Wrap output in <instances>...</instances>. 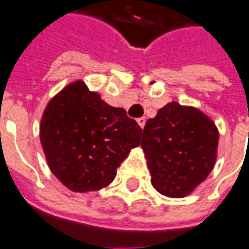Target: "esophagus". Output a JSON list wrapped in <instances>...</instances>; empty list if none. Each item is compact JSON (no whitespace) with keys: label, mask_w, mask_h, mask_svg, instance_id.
Instances as JSON below:
<instances>
[{"label":"esophagus","mask_w":249,"mask_h":249,"mask_svg":"<svg viewBox=\"0 0 249 249\" xmlns=\"http://www.w3.org/2000/svg\"><path fill=\"white\" fill-rule=\"evenodd\" d=\"M137 123H139V126H140L142 129H144V126H145V119L144 118L137 119Z\"/></svg>","instance_id":"esophagus-1"}]
</instances>
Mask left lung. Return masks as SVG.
<instances>
[{"label":"left lung","mask_w":249,"mask_h":249,"mask_svg":"<svg viewBox=\"0 0 249 249\" xmlns=\"http://www.w3.org/2000/svg\"><path fill=\"white\" fill-rule=\"evenodd\" d=\"M218 131L195 107L171 102L148 119L142 147L157 191L183 197L212 172L216 162Z\"/></svg>","instance_id":"1"}]
</instances>
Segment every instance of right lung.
<instances>
[{
  "label": "right lung",
  "mask_w": 249,
  "mask_h": 249,
  "mask_svg": "<svg viewBox=\"0 0 249 249\" xmlns=\"http://www.w3.org/2000/svg\"><path fill=\"white\" fill-rule=\"evenodd\" d=\"M142 127L122 107H113L82 81L66 87L49 102L40 123V142L57 179L72 192L107 186Z\"/></svg>",
  "instance_id": "add662e5"
}]
</instances>
